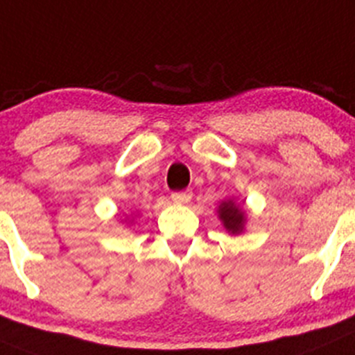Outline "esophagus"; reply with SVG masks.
<instances>
[{
  "label": "esophagus",
  "mask_w": 355,
  "mask_h": 355,
  "mask_svg": "<svg viewBox=\"0 0 355 355\" xmlns=\"http://www.w3.org/2000/svg\"><path fill=\"white\" fill-rule=\"evenodd\" d=\"M191 198H193V193H191L189 189H187V191H178V193L171 194V200H173L175 203H189Z\"/></svg>",
  "instance_id": "esophagus-1"
}]
</instances>
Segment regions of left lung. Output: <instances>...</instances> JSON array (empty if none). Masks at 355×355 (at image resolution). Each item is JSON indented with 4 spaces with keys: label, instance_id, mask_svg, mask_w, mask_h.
Wrapping results in <instances>:
<instances>
[{
    "label": "left lung",
    "instance_id": "left-lung-1",
    "mask_svg": "<svg viewBox=\"0 0 355 355\" xmlns=\"http://www.w3.org/2000/svg\"><path fill=\"white\" fill-rule=\"evenodd\" d=\"M217 216L221 219L223 226L226 228V232L232 233V235H239L242 233L245 225V212L241 209V205H237L233 200H225L221 201V205L217 209Z\"/></svg>",
    "mask_w": 355,
    "mask_h": 355
}]
</instances>
